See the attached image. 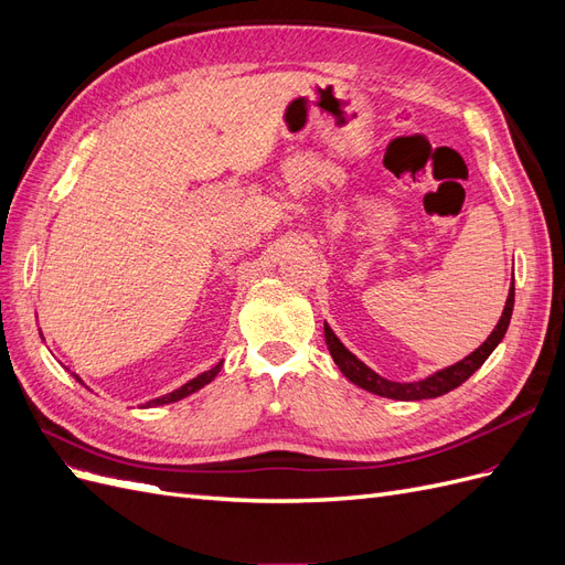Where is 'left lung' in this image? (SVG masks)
<instances>
[{
	"instance_id": "obj_1",
	"label": "left lung",
	"mask_w": 565,
	"mask_h": 565,
	"mask_svg": "<svg viewBox=\"0 0 565 565\" xmlns=\"http://www.w3.org/2000/svg\"><path fill=\"white\" fill-rule=\"evenodd\" d=\"M511 311H514V282H511V287H509V297L504 303V311L500 316V322L494 324V330L490 332V337L483 341V344L478 347L473 353H469L465 361H459L446 370H438L431 374V377L419 380V382H391V380L380 377L377 372L370 370L363 361H358V358L344 344H341L339 337L332 332L328 322H324V344H328L341 374H344V377L349 382H353L355 386H361L370 393H377V396H384V398H393V401L438 398V396H443V393H448V391L457 388L459 384H465L471 374L488 361V355L498 349L502 337L507 334Z\"/></svg>"
}]
</instances>
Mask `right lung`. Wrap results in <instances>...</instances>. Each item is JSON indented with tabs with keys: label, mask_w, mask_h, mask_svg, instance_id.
I'll return each instance as SVG.
<instances>
[{
	"label": "right lung",
	"mask_w": 565,
	"mask_h": 565,
	"mask_svg": "<svg viewBox=\"0 0 565 565\" xmlns=\"http://www.w3.org/2000/svg\"><path fill=\"white\" fill-rule=\"evenodd\" d=\"M221 365H224V361H221L218 365H214L212 370H207V372H202V374H198L195 380H191V382H185L183 386H179V388H174L172 393H167V396H160V398H152V401H148L146 403V407H158V405H167V403H177V401H181V398H185V396H191V393H195V391H200L202 386H207L216 374L221 372ZM73 377L79 382V384H84L77 374L73 372Z\"/></svg>",
	"instance_id": "add662e5"
}]
</instances>
